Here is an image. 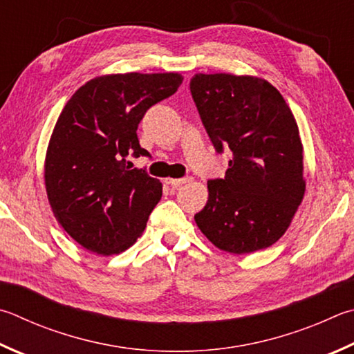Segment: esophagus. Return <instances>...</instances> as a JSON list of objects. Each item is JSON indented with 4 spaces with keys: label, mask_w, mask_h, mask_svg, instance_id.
Instances as JSON below:
<instances>
[{
    "label": "esophagus",
    "mask_w": 354,
    "mask_h": 354,
    "mask_svg": "<svg viewBox=\"0 0 354 354\" xmlns=\"http://www.w3.org/2000/svg\"><path fill=\"white\" fill-rule=\"evenodd\" d=\"M189 181H190V178H179V179L167 178L165 179V184L171 185V187H179V185H181V184H185V183H189Z\"/></svg>",
    "instance_id": "1"
}]
</instances>
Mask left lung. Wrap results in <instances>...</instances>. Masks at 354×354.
Listing matches in <instances>:
<instances>
[{"instance_id":"8db88e82","label":"left lung","mask_w":354,"mask_h":354,"mask_svg":"<svg viewBox=\"0 0 354 354\" xmlns=\"http://www.w3.org/2000/svg\"><path fill=\"white\" fill-rule=\"evenodd\" d=\"M190 91L216 151H232L224 179L207 181L209 198L195 215L196 226L224 252L272 246L306 190L292 111L277 88L254 75L198 73Z\"/></svg>"}]
</instances>
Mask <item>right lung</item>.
<instances>
[{
	"mask_svg": "<svg viewBox=\"0 0 354 354\" xmlns=\"http://www.w3.org/2000/svg\"><path fill=\"white\" fill-rule=\"evenodd\" d=\"M183 83L178 73L106 74L86 82L63 108L44 158V185L57 221L82 248L120 254L142 235L162 184L128 156L145 111Z\"/></svg>",
	"mask_w": 354,
	"mask_h": 354,
	"instance_id": "1",
	"label": "right lung"
}]
</instances>
